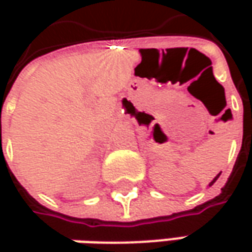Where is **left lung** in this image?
Listing matches in <instances>:
<instances>
[{"label":"left lung","mask_w":252,"mask_h":252,"mask_svg":"<svg viewBox=\"0 0 252 252\" xmlns=\"http://www.w3.org/2000/svg\"><path fill=\"white\" fill-rule=\"evenodd\" d=\"M219 177H220V174H219L218 177H216V178H215V179H213V181H212V182H210V185H213V184H215V182H216V179H218Z\"/></svg>","instance_id":"8db88e82"}]
</instances>
